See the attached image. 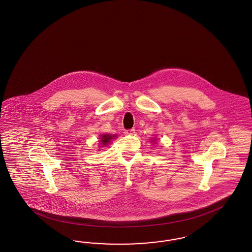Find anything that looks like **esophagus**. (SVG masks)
Masks as SVG:
<instances>
[{
  "mask_svg": "<svg viewBox=\"0 0 252 252\" xmlns=\"http://www.w3.org/2000/svg\"><path fill=\"white\" fill-rule=\"evenodd\" d=\"M135 131H136L135 128H131V129L126 130L125 133H126V135H133V134L135 133Z\"/></svg>",
  "mask_w": 252,
  "mask_h": 252,
  "instance_id": "34e87169",
  "label": "esophagus"
}]
</instances>
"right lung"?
<instances>
[{"label":"right lung","mask_w":252,"mask_h":252,"mask_svg":"<svg viewBox=\"0 0 252 252\" xmlns=\"http://www.w3.org/2000/svg\"><path fill=\"white\" fill-rule=\"evenodd\" d=\"M114 137H115V136H111V135H102L101 137H100V139H101L100 141H101V143H102L103 145H107V143H109L110 140Z\"/></svg>","instance_id":"1"}]
</instances>
